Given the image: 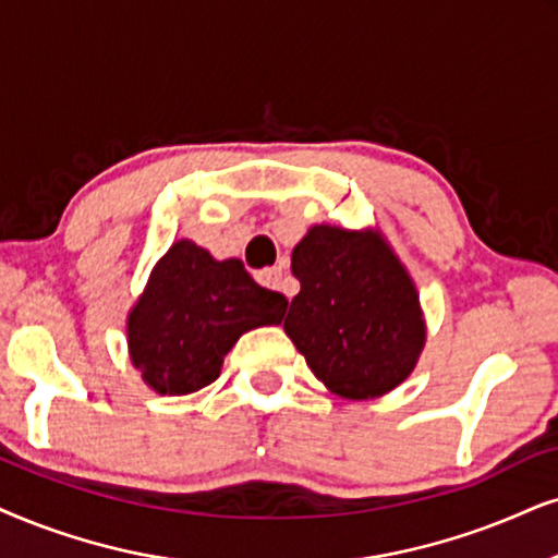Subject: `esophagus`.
Returning <instances> with one entry per match:
<instances>
[{
    "label": "esophagus",
    "mask_w": 558,
    "mask_h": 558,
    "mask_svg": "<svg viewBox=\"0 0 558 558\" xmlns=\"http://www.w3.org/2000/svg\"><path fill=\"white\" fill-rule=\"evenodd\" d=\"M257 283L270 288V291H283V280H286V272H283V265L278 267H267V270H259L257 275Z\"/></svg>",
    "instance_id": "34e87169"
}]
</instances>
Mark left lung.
<instances>
[{
  "label": "left lung",
  "instance_id": "obj_1",
  "mask_svg": "<svg viewBox=\"0 0 558 558\" xmlns=\"http://www.w3.org/2000/svg\"><path fill=\"white\" fill-rule=\"evenodd\" d=\"M283 329L342 399H378L412 376L427 342L417 286L380 229L314 223L293 246Z\"/></svg>",
  "mask_w": 558,
  "mask_h": 558
}]
</instances>
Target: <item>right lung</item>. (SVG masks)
Here are the masks:
<instances>
[{
  "instance_id": "1",
  "label": "right lung",
  "mask_w": 558,
  "mask_h": 558,
  "mask_svg": "<svg viewBox=\"0 0 558 558\" xmlns=\"http://www.w3.org/2000/svg\"><path fill=\"white\" fill-rule=\"evenodd\" d=\"M286 306V295L257 286L242 259H216L178 239L125 319L129 357L151 391L185 397L221 376L244 331L283 322Z\"/></svg>"
}]
</instances>
